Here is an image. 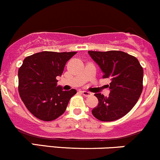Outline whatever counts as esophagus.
<instances>
[{"label":"esophagus","instance_id":"esophagus-1","mask_svg":"<svg viewBox=\"0 0 160 160\" xmlns=\"http://www.w3.org/2000/svg\"><path fill=\"white\" fill-rule=\"evenodd\" d=\"M81 92H82V94L86 97H89V96H90V95H92V93L89 92H87V91H81Z\"/></svg>","mask_w":160,"mask_h":160}]
</instances>
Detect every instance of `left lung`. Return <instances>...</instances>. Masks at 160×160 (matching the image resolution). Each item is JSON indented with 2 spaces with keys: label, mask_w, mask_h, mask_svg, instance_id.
<instances>
[{
  "label": "left lung",
  "mask_w": 160,
  "mask_h": 160,
  "mask_svg": "<svg viewBox=\"0 0 160 160\" xmlns=\"http://www.w3.org/2000/svg\"><path fill=\"white\" fill-rule=\"evenodd\" d=\"M91 58L103 72V78H110L108 97L95 93L98 100L92 113L101 121H113L132 109L143 89V68L135 56L122 51H88Z\"/></svg>",
  "instance_id": "8db88e82"
}]
</instances>
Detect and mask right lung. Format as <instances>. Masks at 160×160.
<instances>
[{
	"mask_svg": "<svg viewBox=\"0 0 160 160\" xmlns=\"http://www.w3.org/2000/svg\"><path fill=\"white\" fill-rule=\"evenodd\" d=\"M77 52L43 51L28 56L19 68V92L25 107L34 117L52 121L63 114L74 89L64 91L57 86L66 62Z\"/></svg>",
	"mask_w": 160,
	"mask_h": 160,
	"instance_id": "right-lung-1",
	"label": "right lung"
}]
</instances>
